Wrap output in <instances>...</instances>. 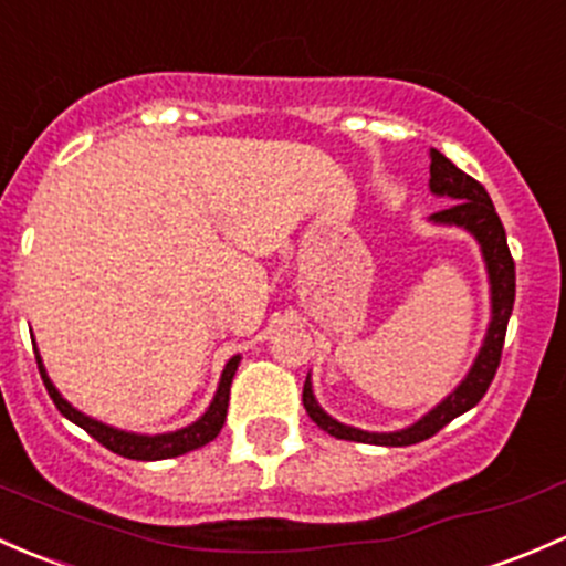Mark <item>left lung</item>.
Wrapping results in <instances>:
<instances>
[{
  "instance_id": "8db88e82",
  "label": "left lung",
  "mask_w": 566,
  "mask_h": 566,
  "mask_svg": "<svg viewBox=\"0 0 566 566\" xmlns=\"http://www.w3.org/2000/svg\"><path fill=\"white\" fill-rule=\"evenodd\" d=\"M430 190L436 196H447L455 203H450L441 212H433L436 223L444 226H460V229L471 231L480 242L482 255H485L488 275H491V300H493V318L488 326V337L482 343V352L476 357L474 368L469 370V376L463 378V384L444 400V403L436 406L428 417H422L419 422H413L411 428L395 430V433H368V430L348 428V424L337 422L329 413L322 411V406L316 403L311 389V378L305 381L302 389V403H305L307 417L326 430L335 439L346 441H363V444H378V447H409L419 444V441L430 439V436L439 433L444 424H450L452 419L474 409L482 398H485L488 387H491L493 376H496L499 363H501V348H504V335L506 324H510L512 305H515V261H512L510 244H506L504 226L493 207L488 190L476 182L474 177H469L465 171H460L452 160H447L439 149H430Z\"/></svg>"
}]
</instances>
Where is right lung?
<instances>
[{
	"label": "right lung",
	"mask_w": 566,
	"mask_h": 566,
	"mask_svg": "<svg viewBox=\"0 0 566 566\" xmlns=\"http://www.w3.org/2000/svg\"><path fill=\"white\" fill-rule=\"evenodd\" d=\"M34 357H38V368H40V376H43L45 389H49L51 400H54V406L60 409V413H65L70 422H75L78 428H84L86 433H90L95 441H101L106 450L116 452V455H122V458H130V460H166V458L185 455V452H193V450H198V447L209 444V441L220 433V428H223V422H226L231 378H234L237 365H240V357L229 359L223 376H220V387H218V392H214L212 406H209L207 413H203L198 422L177 430V433L136 436V433H125V430L108 428V424H103V422H97V419L86 417V413L75 411L73 406H70L67 400L56 392V387L51 384V378L45 376L43 363H40V354H34Z\"/></svg>",
	"instance_id": "1"
}]
</instances>
